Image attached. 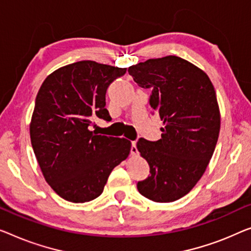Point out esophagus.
Here are the masks:
<instances>
[{"label":"esophagus","instance_id":"esophagus-1","mask_svg":"<svg viewBox=\"0 0 251 251\" xmlns=\"http://www.w3.org/2000/svg\"><path fill=\"white\" fill-rule=\"evenodd\" d=\"M137 148H136V141H133L132 142V148H130V154L132 155H135L137 154Z\"/></svg>","mask_w":251,"mask_h":251}]
</instances>
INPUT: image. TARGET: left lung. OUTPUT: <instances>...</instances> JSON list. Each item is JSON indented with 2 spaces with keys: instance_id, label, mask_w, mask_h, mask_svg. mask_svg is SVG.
I'll use <instances>...</instances> for the list:
<instances>
[{
  "instance_id": "8db88e82",
  "label": "left lung",
  "mask_w": 251,
  "mask_h": 251,
  "mask_svg": "<svg viewBox=\"0 0 251 251\" xmlns=\"http://www.w3.org/2000/svg\"><path fill=\"white\" fill-rule=\"evenodd\" d=\"M163 122L161 138H140L136 147L150 166L137 182L141 195L170 203L188 194L205 173L219 138L221 115L207 74L178 56L151 58L128 67Z\"/></svg>"
}]
</instances>
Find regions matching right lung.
<instances>
[{"instance_id": "right-lung-1", "label": "right lung", "mask_w": 251, "mask_h": 251, "mask_svg": "<svg viewBox=\"0 0 251 251\" xmlns=\"http://www.w3.org/2000/svg\"><path fill=\"white\" fill-rule=\"evenodd\" d=\"M126 69L80 61L43 82L30 122V140L45 180L58 196L85 203L101 195L116 166L128 156L126 138L99 135L93 121H111L106 92Z\"/></svg>"}]
</instances>
